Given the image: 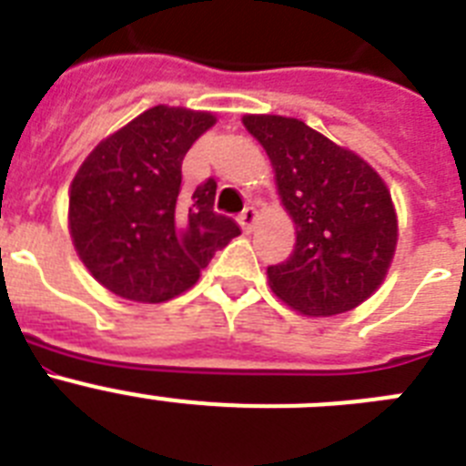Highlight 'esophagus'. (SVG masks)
Returning <instances> with one entry per match:
<instances>
[{
  "instance_id": "1",
  "label": "esophagus",
  "mask_w": 466,
  "mask_h": 466,
  "mask_svg": "<svg viewBox=\"0 0 466 466\" xmlns=\"http://www.w3.org/2000/svg\"><path fill=\"white\" fill-rule=\"evenodd\" d=\"M257 219H258L257 209H254V208H245L240 212V217H238V224H240L245 230H252L254 224H257Z\"/></svg>"
}]
</instances>
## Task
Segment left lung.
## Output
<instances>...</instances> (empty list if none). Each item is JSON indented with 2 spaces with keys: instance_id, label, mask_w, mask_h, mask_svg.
<instances>
[{
  "instance_id": "obj_1",
  "label": "left lung",
  "mask_w": 466,
  "mask_h": 466,
  "mask_svg": "<svg viewBox=\"0 0 466 466\" xmlns=\"http://www.w3.org/2000/svg\"><path fill=\"white\" fill-rule=\"evenodd\" d=\"M242 123L268 154L296 224L291 257L268 266L275 294L310 317L364 303L385 279L397 247V214L380 175L299 118L263 114Z\"/></svg>"
}]
</instances>
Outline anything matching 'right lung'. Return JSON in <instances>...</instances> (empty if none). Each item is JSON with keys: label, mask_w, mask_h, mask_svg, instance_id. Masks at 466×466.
I'll return each mask as SVG.
<instances>
[{"label": "right lung", "mask_w": 466, "mask_h": 466, "mask_svg": "<svg viewBox=\"0 0 466 466\" xmlns=\"http://www.w3.org/2000/svg\"><path fill=\"white\" fill-rule=\"evenodd\" d=\"M217 123L208 111L151 106L102 139L69 188V233L102 287L163 303L198 282L240 228L214 212L217 182L182 188V160Z\"/></svg>", "instance_id": "1"}]
</instances>
